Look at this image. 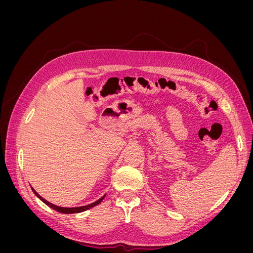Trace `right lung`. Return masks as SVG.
<instances>
[{
	"instance_id": "1",
	"label": "right lung",
	"mask_w": 253,
	"mask_h": 253,
	"mask_svg": "<svg viewBox=\"0 0 253 253\" xmlns=\"http://www.w3.org/2000/svg\"><path fill=\"white\" fill-rule=\"evenodd\" d=\"M33 189V188H32ZM33 191H34V193L40 198V200L44 203V204H46L48 207H50V208H52L53 210H56V211H58V212H60V213H65V214H72V213H79V212H83V211H85V210H88V209H90V208H93V207H95V206H97L98 204H100L102 201H103V198H104V196H102L100 200H98L97 202H95V203H93V204H89V205H87V206H82V207H76V208H64V207H59V206H56V205H52V204H50L49 202H47L46 200H44L43 197H41L39 194H38L36 191L33 189Z\"/></svg>"
}]
</instances>
